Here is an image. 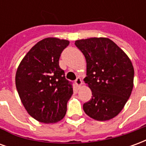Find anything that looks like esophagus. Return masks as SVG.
<instances>
[{
  "instance_id": "1",
  "label": "esophagus",
  "mask_w": 146,
  "mask_h": 146,
  "mask_svg": "<svg viewBox=\"0 0 146 146\" xmlns=\"http://www.w3.org/2000/svg\"><path fill=\"white\" fill-rule=\"evenodd\" d=\"M75 84H76L77 87H80V86L82 84V80H81V79H80V77H77V78H76V80H75Z\"/></svg>"
}]
</instances>
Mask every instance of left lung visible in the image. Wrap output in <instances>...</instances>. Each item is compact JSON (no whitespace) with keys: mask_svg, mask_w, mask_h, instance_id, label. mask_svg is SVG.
<instances>
[{"mask_svg":"<svg viewBox=\"0 0 146 146\" xmlns=\"http://www.w3.org/2000/svg\"><path fill=\"white\" fill-rule=\"evenodd\" d=\"M84 55L87 76L84 79L92 90L91 100L83 106L92 119H113L124 107L134 86V67L122 49L106 37H92L75 41Z\"/></svg>","mask_w":146,"mask_h":146,"instance_id":"8db88e82","label":"left lung"}]
</instances>
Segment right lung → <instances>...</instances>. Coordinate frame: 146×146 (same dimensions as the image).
Instances as JSON below:
<instances>
[{
  "mask_svg": "<svg viewBox=\"0 0 146 146\" xmlns=\"http://www.w3.org/2000/svg\"><path fill=\"white\" fill-rule=\"evenodd\" d=\"M67 40L47 37L37 42L24 56L15 74V85L27 113L39 122L63 119L67 102L73 95L71 83L59 67Z\"/></svg>",
  "mask_w": 146,
  "mask_h": 146,
  "instance_id": "1",
  "label": "right lung"
}]
</instances>
